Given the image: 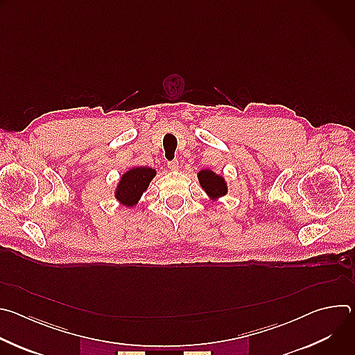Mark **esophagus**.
I'll return each mask as SVG.
<instances>
[{"label": "esophagus", "instance_id": "esophagus-1", "mask_svg": "<svg viewBox=\"0 0 355 355\" xmlns=\"http://www.w3.org/2000/svg\"><path fill=\"white\" fill-rule=\"evenodd\" d=\"M168 168L173 170V171H177V170H178V162H177V160L168 162Z\"/></svg>", "mask_w": 355, "mask_h": 355}]
</instances>
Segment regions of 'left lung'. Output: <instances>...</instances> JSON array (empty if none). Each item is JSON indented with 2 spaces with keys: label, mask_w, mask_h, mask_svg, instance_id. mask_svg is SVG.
I'll return each mask as SVG.
<instances>
[{
  "label": "left lung",
  "mask_w": 355,
  "mask_h": 355,
  "mask_svg": "<svg viewBox=\"0 0 355 355\" xmlns=\"http://www.w3.org/2000/svg\"><path fill=\"white\" fill-rule=\"evenodd\" d=\"M196 177H198L200 188L205 191V193L208 195V198L212 202L223 198L229 191L225 177L220 174H216L211 168H204V170L198 171Z\"/></svg>",
  "instance_id": "1"
}]
</instances>
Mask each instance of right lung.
Segmentation results:
<instances>
[{"instance_id": "obj_1", "label": "right lung", "mask_w": 355, "mask_h": 355, "mask_svg": "<svg viewBox=\"0 0 355 355\" xmlns=\"http://www.w3.org/2000/svg\"><path fill=\"white\" fill-rule=\"evenodd\" d=\"M157 171L151 167H132L126 170L114 191L115 199L122 207L133 208L139 204L143 192L147 191Z\"/></svg>"}]
</instances>
